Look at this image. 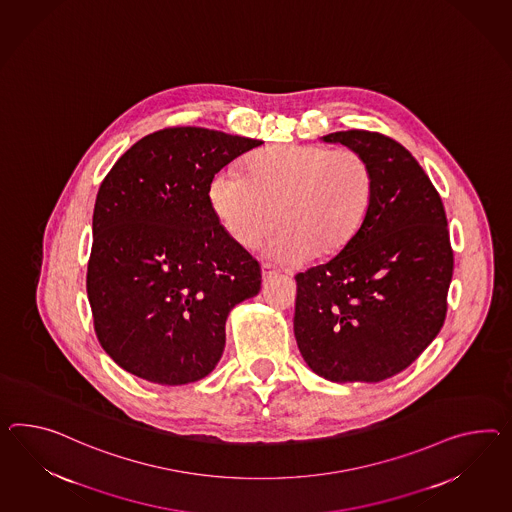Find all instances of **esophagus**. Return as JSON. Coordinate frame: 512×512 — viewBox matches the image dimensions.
Segmentation results:
<instances>
[{
  "label": "esophagus",
  "instance_id": "esophagus-1",
  "mask_svg": "<svg viewBox=\"0 0 512 512\" xmlns=\"http://www.w3.org/2000/svg\"><path fill=\"white\" fill-rule=\"evenodd\" d=\"M276 275L275 269H271V265H262V278L263 282L265 280H269V278H273Z\"/></svg>",
  "mask_w": 512,
  "mask_h": 512
}]
</instances>
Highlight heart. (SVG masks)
<instances>
[{"label":"heart","mask_w":512,"mask_h":512,"mask_svg":"<svg viewBox=\"0 0 512 512\" xmlns=\"http://www.w3.org/2000/svg\"><path fill=\"white\" fill-rule=\"evenodd\" d=\"M373 198V171L354 150L288 145L249 159V174L226 167L210 182V204L226 234L254 247L276 221L284 228L265 256L299 265L330 258L360 232Z\"/></svg>","instance_id":"b5f03b06"}]
</instances>
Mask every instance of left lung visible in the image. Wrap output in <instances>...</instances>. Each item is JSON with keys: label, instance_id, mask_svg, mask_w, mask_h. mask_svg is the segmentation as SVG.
I'll return each mask as SVG.
<instances>
[{"label": "left lung", "instance_id": "8db88e82", "mask_svg": "<svg viewBox=\"0 0 512 512\" xmlns=\"http://www.w3.org/2000/svg\"><path fill=\"white\" fill-rule=\"evenodd\" d=\"M373 171L353 241L295 276L293 330L304 362L330 382H380L410 366L444 325L453 276L446 211L405 146L366 130L328 133Z\"/></svg>", "mask_w": 512, "mask_h": 512}]
</instances>
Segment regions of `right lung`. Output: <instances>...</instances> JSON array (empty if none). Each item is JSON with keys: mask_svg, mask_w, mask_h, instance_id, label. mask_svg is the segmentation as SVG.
Segmentation results:
<instances>
[{"mask_svg": "<svg viewBox=\"0 0 512 512\" xmlns=\"http://www.w3.org/2000/svg\"><path fill=\"white\" fill-rule=\"evenodd\" d=\"M262 141L206 128L146 135L100 185L87 295L105 353L139 379L180 386L223 356L228 314L258 295L260 265L226 234L210 182Z\"/></svg>", "mask_w": 512, "mask_h": 512, "instance_id": "right-lung-1", "label": "right lung"}]
</instances>
